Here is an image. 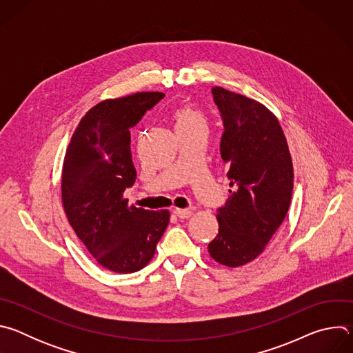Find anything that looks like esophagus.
Wrapping results in <instances>:
<instances>
[{
  "label": "esophagus",
  "mask_w": 353,
  "mask_h": 353,
  "mask_svg": "<svg viewBox=\"0 0 353 353\" xmlns=\"http://www.w3.org/2000/svg\"><path fill=\"white\" fill-rule=\"evenodd\" d=\"M173 214H174L176 216H179L180 219H188V218L192 215V211H190V210H179V208H176V210H173Z\"/></svg>",
  "instance_id": "obj_1"
}]
</instances>
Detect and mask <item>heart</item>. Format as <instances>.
<instances>
[{"instance_id": "b5f03b06", "label": "heart", "mask_w": 353, "mask_h": 353, "mask_svg": "<svg viewBox=\"0 0 353 353\" xmlns=\"http://www.w3.org/2000/svg\"><path fill=\"white\" fill-rule=\"evenodd\" d=\"M174 128H185V127H205L204 116L198 110L185 106L180 108L174 112Z\"/></svg>"}]
</instances>
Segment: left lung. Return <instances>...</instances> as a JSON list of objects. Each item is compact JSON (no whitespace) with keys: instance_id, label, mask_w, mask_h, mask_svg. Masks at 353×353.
Here are the masks:
<instances>
[{"instance_id":"left-lung-1","label":"left lung","mask_w":353,"mask_h":353,"mask_svg":"<svg viewBox=\"0 0 353 353\" xmlns=\"http://www.w3.org/2000/svg\"><path fill=\"white\" fill-rule=\"evenodd\" d=\"M212 96L223 121L221 157L233 190L216 210L219 232L208 251L233 268L257 259L283 222L293 166L279 121L265 106L221 86L212 88Z\"/></svg>"}]
</instances>
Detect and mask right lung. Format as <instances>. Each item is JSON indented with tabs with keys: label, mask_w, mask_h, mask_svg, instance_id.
<instances>
[{
	"label": "right lung",
	"mask_w": 353,
	"mask_h": 353,
	"mask_svg": "<svg viewBox=\"0 0 353 353\" xmlns=\"http://www.w3.org/2000/svg\"><path fill=\"white\" fill-rule=\"evenodd\" d=\"M165 97L138 92L92 108L67 148L61 194L68 222L97 264L119 274L152 260L169 225V211H146L123 198L135 183L130 128Z\"/></svg>",
	"instance_id": "add662e5"
}]
</instances>
